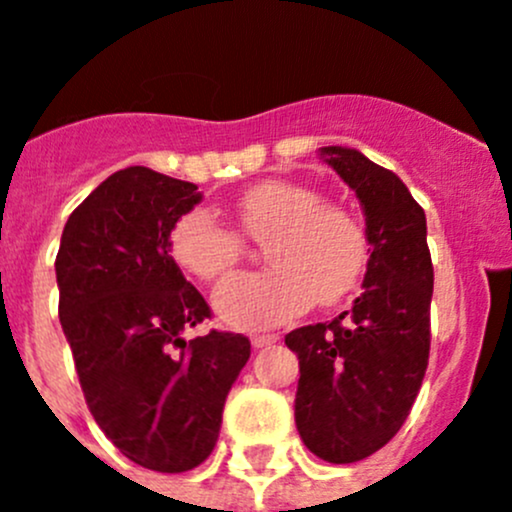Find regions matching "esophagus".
Listing matches in <instances>:
<instances>
[{
  "label": "esophagus",
  "mask_w": 512,
  "mask_h": 512,
  "mask_svg": "<svg viewBox=\"0 0 512 512\" xmlns=\"http://www.w3.org/2000/svg\"><path fill=\"white\" fill-rule=\"evenodd\" d=\"M278 341H280L278 333H257V336L250 338L252 348H267V346H272V343H278Z\"/></svg>",
  "instance_id": "obj_1"
}]
</instances>
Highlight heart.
Listing matches in <instances>:
<instances>
[{
  "mask_svg": "<svg viewBox=\"0 0 512 512\" xmlns=\"http://www.w3.org/2000/svg\"><path fill=\"white\" fill-rule=\"evenodd\" d=\"M242 229L267 240L262 272H242L214 290V310L229 328L260 331L303 313L313 298L341 303L361 285L371 262L364 222L348 209L326 204L313 186L262 181L237 199ZM240 234L209 209L176 219L169 255L191 278L217 280L237 262Z\"/></svg>",
  "mask_w": 512,
  "mask_h": 512,
  "instance_id": "heart-1",
  "label": "heart"
}]
</instances>
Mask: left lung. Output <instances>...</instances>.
<instances>
[{
    "instance_id": "left-lung-1",
    "label": "left lung",
    "mask_w": 512,
    "mask_h": 512,
    "mask_svg": "<svg viewBox=\"0 0 512 512\" xmlns=\"http://www.w3.org/2000/svg\"><path fill=\"white\" fill-rule=\"evenodd\" d=\"M318 156L356 191L371 262L351 310L295 328L285 346L300 361V439L315 457L348 465L381 450L417 399L429 361L434 270L424 209L394 171L346 146H323Z\"/></svg>"
}]
</instances>
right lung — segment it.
<instances>
[{
	"instance_id": "obj_1",
	"label": "right lung",
	"mask_w": 512,
	"mask_h": 512,
	"mask_svg": "<svg viewBox=\"0 0 512 512\" xmlns=\"http://www.w3.org/2000/svg\"><path fill=\"white\" fill-rule=\"evenodd\" d=\"M197 184L128 166L70 214L55 260L60 323L90 414L136 465L186 472L212 455L229 389L250 358L242 333L186 341L209 305L169 255Z\"/></svg>"
}]
</instances>
